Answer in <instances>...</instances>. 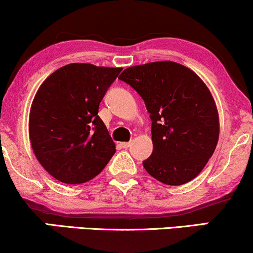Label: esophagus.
Returning a JSON list of instances; mask_svg holds the SVG:
<instances>
[{"mask_svg": "<svg viewBox=\"0 0 253 253\" xmlns=\"http://www.w3.org/2000/svg\"><path fill=\"white\" fill-rule=\"evenodd\" d=\"M120 146L123 147V149H128L130 146V141H125V143H121Z\"/></svg>", "mask_w": 253, "mask_h": 253, "instance_id": "esophagus-1", "label": "esophagus"}]
</instances>
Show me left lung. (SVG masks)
<instances>
[{
	"label": "left lung",
	"mask_w": 253,
	"mask_h": 253,
	"mask_svg": "<svg viewBox=\"0 0 253 253\" xmlns=\"http://www.w3.org/2000/svg\"><path fill=\"white\" fill-rule=\"evenodd\" d=\"M119 80L140 95L152 121L153 152L143 162L145 170L169 185L195 178L219 139V115L207 85L173 62L130 66Z\"/></svg>",
	"instance_id": "left-lung-1"
}]
</instances>
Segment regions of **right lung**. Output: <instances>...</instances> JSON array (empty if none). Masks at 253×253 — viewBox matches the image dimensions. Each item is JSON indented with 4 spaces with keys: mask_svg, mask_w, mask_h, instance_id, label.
Wrapping results in <instances>:
<instances>
[{
    "mask_svg": "<svg viewBox=\"0 0 253 253\" xmlns=\"http://www.w3.org/2000/svg\"><path fill=\"white\" fill-rule=\"evenodd\" d=\"M123 69L72 63L37 91L30 113L32 149L54 178L80 184L94 178L115 153L98 106Z\"/></svg>",
    "mask_w": 253,
    "mask_h": 253,
    "instance_id": "1",
    "label": "right lung"
}]
</instances>
